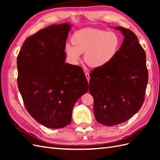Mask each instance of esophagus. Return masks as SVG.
I'll return each mask as SVG.
<instances>
[{"instance_id":"esophagus-1","label":"esophagus","mask_w":160,"mask_h":160,"mask_svg":"<svg viewBox=\"0 0 160 160\" xmlns=\"http://www.w3.org/2000/svg\"><path fill=\"white\" fill-rule=\"evenodd\" d=\"M85 76H86V77H87V79H88V81H89V79H90V76H89V73L88 72H85Z\"/></svg>"}]
</instances>
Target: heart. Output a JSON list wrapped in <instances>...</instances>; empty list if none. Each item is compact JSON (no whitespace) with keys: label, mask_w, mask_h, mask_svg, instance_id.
Segmentation results:
<instances>
[{"label":"heart","mask_w":160,"mask_h":160,"mask_svg":"<svg viewBox=\"0 0 160 160\" xmlns=\"http://www.w3.org/2000/svg\"><path fill=\"white\" fill-rule=\"evenodd\" d=\"M72 45H67L65 51L72 63H77L81 53L85 61L93 68L101 67L112 61L120 45L118 36L113 32L87 28L75 32Z\"/></svg>","instance_id":"heart-1"}]
</instances>
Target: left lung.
Masks as SVG:
<instances>
[{
  "label": "left lung",
  "mask_w": 160,
  "mask_h": 160,
  "mask_svg": "<svg viewBox=\"0 0 160 160\" xmlns=\"http://www.w3.org/2000/svg\"><path fill=\"white\" fill-rule=\"evenodd\" d=\"M115 28L124 37L117 54L89 75L95 117L106 126L126 122L138 112L143 103L148 81L146 52L138 38L128 28Z\"/></svg>",
  "instance_id": "8db88e82"
}]
</instances>
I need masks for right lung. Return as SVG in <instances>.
Listing matches in <instances>:
<instances>
[{"mask_svg": "<svg viewBox=\"0 0 160 160\" xmlns=\"http://www.w3.org/2000/svg\"><path fill=\"white\" fill-rule=\"evenodd\" d=\"M69 22L52 25L25 40L17 57L18 88L37 122L60 129L71 122L77 101L88 91L80 67L65 63Z\"/></svg>", "mask_w": 160, "mask_h": 160, "instance_id": "add662e5", "label": "right lung"}]
</instances>
